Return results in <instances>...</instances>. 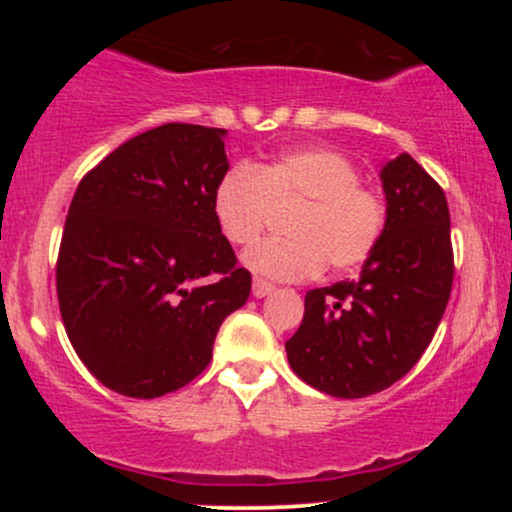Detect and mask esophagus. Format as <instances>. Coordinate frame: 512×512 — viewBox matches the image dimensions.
<instances>
[{
	"instance_id": "obj_1",
	"label": "esophagus",
	"mask_w": 512,
	"mask_h": 512,
	"mask_svg": "<svg viewBox=\"0 0 512 512\" xmlns=\"http://www.w3.org/2000/svg\"><path fill=\"white\" fill-rule=\"evenodd\" d=\"M274 291H276V286L269 284V281H264V279L252 281V296H255V298H264V296H269V293H274Z\"/></svg>"
}]
</instances>
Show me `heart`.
<instances>
[{"label": "heart", "mask_w": 512, "mask_h": 512, "mask_svg": "<svg viewBox=\"0 0 512 512\" xmlns=\"http://www.w3.org/2000/svg\"><path fill=\"white\" fill-rule=\"evenodd\" d=\"M354 163L327 146H298L260 166H236L216 182L211 214L231 245H250L264 231L272 207L286 214L284 238L245 252V267L269 279L298 281L330 267L349 272L378 250L387 204L363 185Z\"/></svg>", "instance_id": "1"}]
</instances>
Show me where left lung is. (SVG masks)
Listing matches in <instances>:
<instances>
[{
    "instance_id": "1",
    "label": "left lung",
    "mask_w": 512,
    "mask_h": 512,
    "mask_svg": "<svg viewBox=\"0 0 512 512\" xmlns=\"http://www.w3.org/2000/svg\"><path fill=\"white\" fill-rule=\"evenodd\" d=\"M387 228L358 279L305 293L286 342L293 373L325 395L368 397L424 356L450 301V209L443 187L409 154L380 173Z\"/></svg>"
}]
</instances>
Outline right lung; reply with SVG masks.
<instances>
[{
  "label": "right lung",
  "mask_w": 512,
  "mask_h": 512,
  "mask_svg": "<svg viewBox=\"0 0 512 512\" xmlns=\"http://www.w3.org/2000/svg\"><path fill=\"white\" fill-rule=\"evenodd\" d=\"M226 129L168 122L81 178L57 255V301L76 356L105 387L154 399L211 361L250 296V272L211 214Z\"/></svg>",
  "instance_id": "add662e5"
}]
</instances>
